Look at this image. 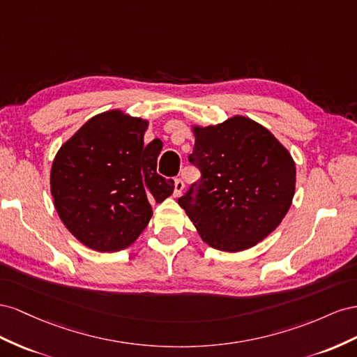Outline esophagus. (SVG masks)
I'll return each mask as SVG.
<instances>
[{"label": "esophagus", "instance_id": "1", "mask_svg": "<svg viewBox=\"0 0 357 357\" xmlns=\"http://www.w3.org/2000/svg\"><path fill=\"white\" fill-rule=\"evenodd\" d=\"M173 187H175V190H173V196H179L182 190H184V181L181 178H175V181H173Z\"/></svg>", "mask_w": 357, "mask_h": 357}]
</instances>
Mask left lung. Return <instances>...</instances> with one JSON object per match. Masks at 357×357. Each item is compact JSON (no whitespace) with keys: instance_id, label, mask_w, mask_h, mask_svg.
Instances as JSON below:
<instances>
[{"instance_id":"1","label":"left lung","mask_w":357,"mask_h":357,"mask_svg":"<svg viewBox=\"0 0 357 357\" xmlns=\"http://www.w3.org/2000/svg\"><path fill=\"white\" fill-rule=\"evenodd\" d=\"M188 161L200 179L178 199L200 238L236 252L263 241L291 205L296 167L271 131L245 116L195 127Z\"/></svg>"}]
</instances>
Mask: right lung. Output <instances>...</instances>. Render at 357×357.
I'll use <instances>...</instances> for the list:
<instances>
[{"instance_id":"right-lung-1","label":"right lung","mask_w":357,"mask_h":357,"mask_svg":"<svg viewBox=\"0 0 357 357\" xmlns=\"http://www.w3.org/2000/svg\"><path fill=\"white\" fill-rule=\"evenodd\" d=\"M148 121L109 110L91 118L59 148L50 192L59 218L84 245L101 252L133 243L152 217L151 202L173 192L157 173L160 151L145 146Z\"/></svg>"}]
</instances>
